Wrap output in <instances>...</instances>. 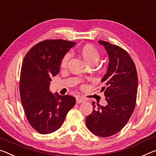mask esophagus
I'll return each mask as SVG.
<instances>
[{"instance_id":"1","label":"esophagus","mask_w":156,"mask_h":156,"mask_svg":"<svg viewBox=\"0 0 156 156\" xmlns=\"http://www.w3.org/2000/svg\"><path fill=\"white\" fill-rule=\"evenodd\" d=\"M85 101V100L83 98H81V97H78L76 98V103H84Z\"/></svg>"}]
</instances>
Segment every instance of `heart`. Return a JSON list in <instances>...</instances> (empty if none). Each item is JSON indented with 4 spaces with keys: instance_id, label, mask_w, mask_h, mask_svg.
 <instances>
[{
    "instance_id": "obj_1",
    "label": "heart",
    "mask_w": 156,
    "mask_h": 156,
    "mask_svg": "<svg viewBox=\"0 0 156 156\" xmlns=\"http://www.w3.org/2000/svg\"><path fill=\"white\" fill-rule=\"evenodd\" d=\"M80 53L86 62H87L89 65H91L92 63L96 64L101 58L99 51L91 44H87V45L83 46L80 49ZM70 58L71 54L69 53H66L64 55L60 62V66L62 67H65L67 65Z\"/></svg>"
}]
</instances>
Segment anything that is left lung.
Masks as SVG:
<instances>
[{
	"label": "left lung",
	"instance_id": "8db88e82",
	"mask_svg": "<svg viewBox=\"0 0 156 156\" xmlns=\"http://www.w3.org/2000/svg\"><path fill=\"white\" fill-rule=\"evenodd\" d=\"M109 55L107 73L102 79L107 105L96 108L86 117V126L98 137L115 135L125 126L135 110L137 93V73L134 62L120 46L100 40Z\"/></svg>",
	"mask_w": 156,
	"mask_h": 156
}]
</instances>
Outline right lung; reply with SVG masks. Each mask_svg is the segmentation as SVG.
I'll list each match as a JSON object with an SVG mask.
<instances>
[{"instance_id":"1","label":"right lung","mask_w":156,"mask_h":156,"mask_svg":"<svg viewBox=\"0 0 156 156\" xmlns=\"http://www.w3.org/2000/svg\"><path fill=\"white\" fill-rule=\"evenodd\" d=\"M76 42L47 39L30 49L21 66L19 91L25 115L37 132L49 134L62 125L76 104L70 95H54L49 91L52 76L59 73L62 59Z\"/></svg>"}]
</instances>
